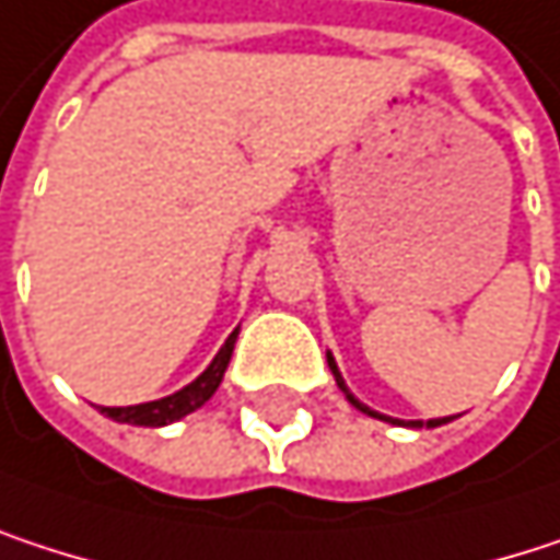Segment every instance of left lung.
<instances>
[{"label":"left lung","instance_id":"left-lung-1","mask_svg":"<svg viewBox=\"0 0 560 560\" xmlns=\"http://www.w3.org/2000/svg\"><path fill=\"white\" fill-rule=\"evenodd\" d=\"M329 369H332V375H336V382H339V388L346 392V398H349V401H352V405H355L359 411H365V415H372V418H382V415H375V411H369V408H365V405H362L359 398H352V395H349V388H346V382H342V375H339V369H336V362H332V355H329ZM382 420H392V418H382ZM446 420H450V418L430 420V427H436V423H446ZM395 423H401V420H395ZM411 427H423V423H420V420H415Z\"/></svg>","mask_w":560,"mask_h":560}]
</instances>
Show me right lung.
<instances>
[{
	"label": "right lung",
	"mask_w": 560,
	"mask_h": 560,
	"mask_svg": "<svg viewBox=\"0 0 560 560\" xmlns=\"http://www.w3.org/2000/svg\"><path fill=\"white\" fill-rule=\"evenodd\" d=\"M234 339H237V332L228 336V342L221 346L214 362L191 385H185L182 392H175L168 398H159V401H149V405H133V408H104V415L120 420V423H137V427H162V423H172V420L191 415L195 408H201L218 392V385L224 378V369L231 362V352H234Z\"/></svg>",
	"instance_id": "add662e5"
}]
</instances>
